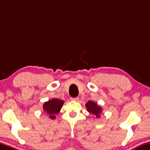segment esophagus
I'll list each match as a JSON object with an SVG mask.
<instances>
[{
    "mask_svg": "<svg viewBox=\"0 0 150 150\" xmlns=\"http://www.w3.org/2000/svg\"><path fill=\"white\" fill-rule=\"evenodd\" d=\"M71 99L72 101H78L79 100V97H72V98H71Z\"/></svg>",
    "mask_w": 150,
    "mask_h": 150,
    "instance_id": "obj_1",
    "label": "esophagus"
}]
</instances>
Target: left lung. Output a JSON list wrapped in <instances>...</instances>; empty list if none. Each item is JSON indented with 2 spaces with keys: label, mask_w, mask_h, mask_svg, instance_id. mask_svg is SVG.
I'll list each match as a JSON object with an SVG mask.
<instances>
[{
  "label": "left lung",
  "mask_w": 150,
  "mask_h": 150,
  "mask_svg": "<svg viewBox=\"0 0 150 150\" xmlns=\"http://www.w3.org/2000/svg\"><path fill=\"white\" fill-rule=\"evenodd\" d=\"M85 107H86L87 110L93 115H96L97 118L100 117V114L102 112V108L97 105L96 103L89 101L85 104Z\"/></svg>",
  "instance_id": "obj_1"
}]
</instances>
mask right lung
<instances>
[{"instance_id": "right-lung-1", "label": "right lung", "mask_w": 150, "mask_h": 150, "mask_svg": "<svg viewBox=\"0 0 150 150\" xmlns=\"http://www.w3.org/2000/svg\"><path fill=\"white\" fill-rule=\"evenodd\" d=\"M63 103V101L59 100L56 98L49 100L43 104L42 108H43L44 113H46L49 115V117L51 120L55 119V115L60 111Z\"/></svg>"}]
</instances>
